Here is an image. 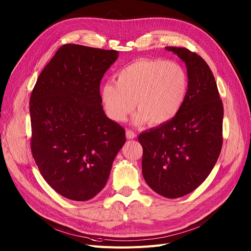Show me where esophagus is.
Listing matches in <instances>:
<instances>
[{
	"instance_id": "esophagus-1",
	"label": "esophagus",
	"mask_w": 251,
	"mask_h": 251,
	"mask_svg": "<svg viewBox=\"0 0 251 251\" xmlns=\"http://www.w3.org/2000/svg\"><path fill=\"white\" fill-rule=\"evenodd\" d=\"M126 137L128 139H133L136 137V133L133 132L132 130H126Z\"/></svg>"
}]
</instances>
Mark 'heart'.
I'll return each mask as SVG.
<instances>
[{
  "label": "heart",
  "mask_w": 251,
  "mask_h": 251,
  "mask_svg": "<svg viewBox=\"0 0 251 251\" xmlns=\"http://www.w3.org/2000/svg\"><path fill=\"white\" fill-rule=\"evenodd\" d=\"M189 76L184 66L164 59H138L116 74L100 89L102 108L111 120L123 122L136 108L134 121L152 125L170 122L186 100Z\"/></svg>",
  "instance_id": "b5f03b06"
}]
</instances>
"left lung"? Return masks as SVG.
<instances>
[{"label": "left lung", "instance_id": "8db88e82", "mask_svg": "<svg viewBox=\"0 0 251 251\" xmlns=\"http://www.w3.org/2000/svg\"><path fill=\"white\" fill-rule=\"evenodd\" d=\"M166 50L185 63L188 95L173 120L144 131L138 141L148 185L167 199H178L199 187L215 167L223 143L224 108L206 62L185 48Z\"/></svg>", "mask_w": 251, "mask_h": 251}]
</instances>
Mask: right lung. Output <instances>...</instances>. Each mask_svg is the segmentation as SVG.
I'll return each mask as SVG.
<instances>
[{
    "label": "right lung",
    "instance_id": "1",
    "mask_svg": "<svg viewBox=\"0 0 251 251\" xmlns=\"http://www.w3.org/2000/svg\"><path fill=\"white\" fill-rule=\"evenodd\" d=\"M114 50L64 45L39 74L29 101L31 151L49 185L66 199L85 201L105 185L126 141L105 116L100 98Z\"/></svg>",
    "mask_w": 251,
    "mask_h": 251
}]
</instances>
